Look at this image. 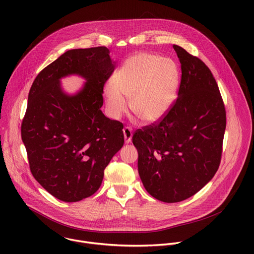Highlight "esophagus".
Masks as SVG:
<instances>
[{
  "mask_svg": "<svg viewBox=\"0 0 254 254\" xmlns=\"http://www.w3.org/2000/svg\"><path fill=\"white\" fill-rule=\"evenodd\" d=\"M124 136H125V141L127 143H129L131 141V137H132V132H131V128L130 127H125L124 129Z\"/></svg>",
  "mask_w": 254,
  "mask_h": 254,
  "instance_id": "34e87169",
  "label": "esophagus"
}]
</instances>
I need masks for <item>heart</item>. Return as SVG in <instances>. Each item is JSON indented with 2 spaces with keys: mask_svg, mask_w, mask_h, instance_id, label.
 Instances as JSON below:
<instances>
[{
  "mask_svg": "<svg viewBox=\"0 0 254 254\" xmlns=\"http://www.w3.org/2000/svg\"><path fill=\"white\" fill-rule=\"evenodd\" d=\"M179 86V70L171 59L153 53L129 57L103 87L107 113L119 119L127 107L143 124L153 125L169 113Z\"/></svg>",
  "mask_w": 254,
  "mask_h": 254,
  "instance_id": "heart-1",
  "label": "heart"
}]
</instances>
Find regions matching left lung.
Returning a JSON list of instances; mask_svg holds the SVG:
<instances>
[{
	"label": "left lung",
	"instance_id": "left-lung-1",
	"mask_svg": "<svg viewBox=\"0 0 254 254\" xmlns=\"http://www.w3.org/2000/svg\"><path fill=\"white\" fill-rule=\"evenodd\" d=\"M182 78L178 98L163 121L132 135L142 185L154 198L177 203L199 192L219 168L226 113L210 69L173 46Z\"/></svg>",
	"mask_w": 254,
	"mask_h": 254
}]
</instances>
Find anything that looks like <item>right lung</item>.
Here are the masks:
<instances>
[{
	"instance_id": "1",
	"label": "right lung",
	"mask_w": 254,
	"mask_h": 254,
	"mask_svg": "<svg viewBox=\"0 0 254 254\" xmlns=\"http://www.w3.org/2000/svg\"><path fill=\"white\" fill-rule=\"evenodd\" d=\"M116 64L106 47L68 50L40 72L29 91L21 135L30 170L61 201L93 195L104 169L124 146L123 124L100 110L103 85ZM70 75L86 80L72 95L61 85Z\"/></svg>"
}]
</instances>
